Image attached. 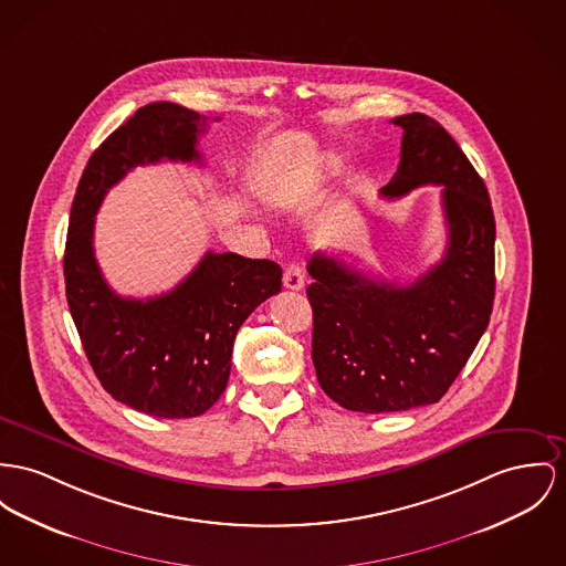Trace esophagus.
<instances>
[{"instance_id":"1","label":"esophagus","mask_w":566,"mask_h":566,"mask_svg":"<svg viewBox=\"0 0 566 566\" xmlns=\"http://www.w3.org/2000/svg\"><path fill=\"white\" fill-rule=\"evenodd\" d=\"M283 285L287 290H294V292H301L304 287V265L301 262H290L285 265V272H283Z\"/></svg>"}]
</instances>
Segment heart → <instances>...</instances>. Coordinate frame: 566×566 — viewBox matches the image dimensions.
I'll use <instances>...</instances> for the list:
<instances>
[{
	"label": "heart",
	"mask_w": 566,
	"mask_h": 566,
	"mask_svg": "<svg viewBox=\"0 0 566 566\" xmlns=\"http://www.w3.org/2000/svg\"><path fill=\"white\" fill-rule=\"evenodd\" d=\"M337 169H339V158H337V156H328V158H326V165H324V169H322V171H317V174L313 176L311 185H313V182H319V180H322L326 174H333V171H337ZM311 185H308V187H311Z\"/></svg>",
	"instance_id": "b5f03b06"
}]
</instances>
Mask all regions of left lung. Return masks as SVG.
Returning a JSON list of instances; mask_svg holds the SVG:
<instances>
[{"mask_svg": "<svg viewBox=\"0 0 566 566\" xmlns=\"http://www.w3.org/2000/svg\"><path fill=\"white\" fill-rule=\"evenodd\" d=\"M392 124L403 128L401 160L381 195L444 187V258L410 285L369 279L324 253L306 265L317 381L345 410L367 415L438 403L483 337L495 294V221L483 178L433 117L399 115Z\"/></svg>", "mask_w": 566, "mask_h": 566, "instance_id": "1", "label": "left lung"}]
</instances>
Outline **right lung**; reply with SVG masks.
<instances>
[{
	"label": "right lung",
	"instance_id": "obj_1",
	"mask_svg": "<svg viewBox=\"0 0 566 566\" xmlns=\"http://www.w3.org/2000/svg\"><path fill=\"white\" fill-rule=\"evenodd\" d=\"M206 119L176 103L137 109L83 169L64 251L66 298L85 356L115 401L158 418H192L226 390L238 328L281 292V265L212 253L163 296L122 298L94 258V214L130 169L160 160L201 163Z\"/></svg>",
	"mask_w": 566,
	"mask_h": 566
}]
</instances>
